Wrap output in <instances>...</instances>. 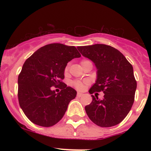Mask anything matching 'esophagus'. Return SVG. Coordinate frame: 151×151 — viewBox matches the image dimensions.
I'll return each mask as SVG.
<instances>
[{"mask_svg": "<svg viewBox=\"0 0 151 151\" xmlns=\"http://www.w3.org/2000/svg\"><path fill=\"white\" fill-rule=\"evenodd\" d=\"M83 96V94L82 93H80V92L77 93V97H81V96Z\"/></svg>", "mask_w": 151, "mask_h": 151, "instance_id": "obj_1", "label": "esophagus"}]
</instances>
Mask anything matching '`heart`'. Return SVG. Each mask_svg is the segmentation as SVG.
Wrapping results in <instances>:
<instances>
[{"label": "heart", "instance_id": "1", "mask_svg": "<svg viewBox=\"0 0 151 151\" xmlns=\"http://www.w3.org/2000/svg\"><path fill=\"white\" fill-rule=\"evenodd\" d=\"M85 61H87V60H82L81 63H84V62H85ZM67 69H68V66H66V71H67ZM85 83H83V82H81V81H78V80H77V81H74V83H73L74 86L78 90H83L85 87Z\"/></svg>", "mask_w": 151, "mask_h": 151}]
</instances>
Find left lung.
<instances>
[{"instance_id":"obj_1","label":"left lung","mask_w":151,"mask_h":151,"mask_svg":"<svg viewBox=\"0 0 151 151\" xmlns=\"http://www.w3.org/2000/svg\"><path fill=\"white\" fill-rule=\"evenodd\" d=\"M80 52L93 62L96 80L89 93L103 91L104 98L92 95L93 101L85 109L90 119L101 127H111L126 118L134 101L137 82L132 64L117 49L96 44L77 47Z\"/></svg>"}]
</instances>
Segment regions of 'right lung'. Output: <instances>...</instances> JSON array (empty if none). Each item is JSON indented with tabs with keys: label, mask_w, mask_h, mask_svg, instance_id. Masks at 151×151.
I'll return each mask as SVG.
<instances>
[{
	"label": "right lung",
	"mask_w": 151,
	"mask_h": 151,
	"mask_svg": "<svg viewBox=\"0 0 151 151\" xmlns=\"http://www.w3.org/2000/svg\"><path fill=\"white\" fill-rule=\"evenodd\" d=\"M81 57L75 47L50 44L36 50L22 66L18 77V99L31 122L44 127L61 120L77 91L61 81L65 68L72 59ZM52 86H61L56 94Z\"/></svg>",
	"instance_id": "add662e5"
}]
</instances>
